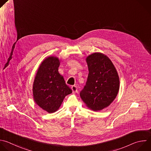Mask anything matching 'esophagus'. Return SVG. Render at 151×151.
<instances>
[{"instance_id":"esophagus-1","label":"esophagus","mask_w":151,"mask_h":151,"mask_svg":"<svg viewBox=\"0 0 151 151\" xmlns=\"http://www.w3.org/2000/svg\"><path fill=\"white\" fill-rule=\"evenodd\" d=\"M71 89H72V90L73 93H76V92H77V91H78V89H77L76 86H75V85L72 86Z\"/></svg>"}]
</instances>
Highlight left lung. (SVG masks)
<instances>
[{"label": "left lung", "mask_w": 151, "mask_h": 151, "mask_svg": "<svg viewBox=\"0 0 151 151\" xmlns=\"http://www.w3.org/2000/svg\"><path fill=\"white\" fill-rule=\"evenodd\" d=\"M86 60L89 73L80 96L88 108L101 110L116 98L119 90V77L111 60L103 53H93Z\"/></svg>", "instance_id": "left-lung-1"}]
</instances>
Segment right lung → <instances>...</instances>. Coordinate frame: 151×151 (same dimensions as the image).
I'll return each mask as SVG.
<instances>
[{
	"label": "right lung",
	"mask_w": 151,
	"mask_h": 151,
	"mask_svg": "<svg viewBox=\"0 0 151 151\" xmlns=\"http://www.w3.org/2000/svg\"><path fill=\"white\" fill-rule=\"evenodd\" d=\"M59 65L58 58H46L40 65L33 83L35 102L49 113L56 111L65 97L72 92L58 72Z\"/></svg>",
	"instance_id": "obj_1"
}]
</instances>
